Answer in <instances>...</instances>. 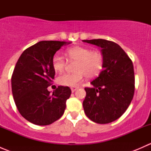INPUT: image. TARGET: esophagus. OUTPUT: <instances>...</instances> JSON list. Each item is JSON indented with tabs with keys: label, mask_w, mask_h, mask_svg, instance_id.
Segmentation results:
<instances>
[{
	"label": "esophagus",
	"mask_w": 151,
	"mask_h": 151,
	"mask_svg": "<svg viewBox=\"0 0 151 151\" xmlns=\"http://www.w3.org/2000/svg\"><path fill=\"white\" fill-rule=\"evenodd\" d=\"M77 89H78V88H71V92H72V93H74V91H77Z\"/></svg>",
	"instance_id": "1"
}]
</instances>
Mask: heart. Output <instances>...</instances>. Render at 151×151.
Segmentation results:
<instances>
[{"instance_id": "obj_1", "label": "heart", "mask_w": 151, "mask_h": 151, "mask_svg": "<svg viewBox=\"0 0 151 151\" xmlns=\"http://www.w3.org/2000/svg\"><path fill=\"white\" fill-rule=\"evenodd\" d=\"M66 57L72 61H76L74 73H65L57 79L58 84L63 86H77L85 76L93 78L99 75L104 66V57L96 51L90 48L76 46L69 48L66 52ZM52 66L56 72H61L66 66V60L60 55H55L52 59Z\"/></svg>"}]
</instances>
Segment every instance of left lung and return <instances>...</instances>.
Returning <instances> with one entry per match:
<instances>
[{"label":"left lung","mask_w":151,"mask_h":151,"mask_svg":"<svg viewBox=\"0 0 151 151\" xmlns=\"http://www.w3.org/2000/svg\"><path fill=\"white\" fill-rule=\"evenodd\" d=\"M101 48L104 66L99 75L85 88L83 105L85 115L93 122L105 124L126 112L134 93V72L132 60L118 44L105 39L83 40Z\"/></svg>","instance_id":"obj_1"}]
</instances>
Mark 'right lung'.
I'll return each mask as SVG.
<instances>
[{"instance_id": "obj_1", "label": "right lung", "mask_w": 151, "mask_h": 151, "mask_svg": "<svg viewBox=\"0 0 151 151\" xmlns=\"http://www.w3.org/2000/svg\"><path fill=\"white\" fill-rule=\"evenodd\" d=\"M71 43L42 41L26 49L18 59L12 77V94L19 113L29 122L47 126L63 115L71 89L58 86L50 94L47 88L55 73L52 66L53 56Z\"/></svg>"}]
</instances>
